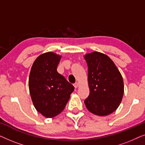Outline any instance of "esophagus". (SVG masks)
I'll use <instances>...</instances> for the list:
<instances>
[{
  "label": "esophagus",
  "mask_w": 145,
  "mask_h": 145,
  "mask_svg": "<svg viewBox=\"0 0 145 145\" xmlns=\"http://www.w3.org/2000/svg\"><path fill=\"white\" fill-rule=\"evenodd\" d=\"M73 86H74L75 88H78V84L77 82H76V83H74V84H73Z\"/></svg>",
  "instance_id": "34e87169"
}]
</instances>
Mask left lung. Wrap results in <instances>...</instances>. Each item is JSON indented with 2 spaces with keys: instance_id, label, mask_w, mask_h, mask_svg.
<instances>
[{
  "instance_id": "1",
  "label": "left lung",
  "mask_w": 145,
  "mask_h": 145,
  "mask_svg": "<svg viewBox=\"0 0 145 145\" xmlns=\"http://www.w3.org/2000/svg\"><path fill=\"white\" fill-rule=\"evenodd\" d=\"M88 65L90 94L84 100L89 112L106 116L116 111L124 92L123 80L112 59L104 53L94 51L84 56Z\"/></svg>"
}]
</instances>
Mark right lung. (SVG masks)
<instances>
[{"instance_id":"1","label":"right lung","mask_w":145,"mask_h":145,"mask_svg":"<svg viewBox=\"0 0 145 145\" xmlns=\"http://www.w3.org/2000/svg\"><path fill=\"white\" fill-rule=\"evenodd\" d=\"M61 56L53 52L37 57L31 68L29 90L35 108L47 118L63 112L74 86L57 71Z\"/></svg>"}]
</instances>
